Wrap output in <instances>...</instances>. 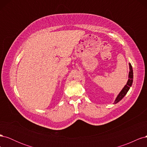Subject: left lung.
Listing matches in <instances>:
<instances>
[{"label":"left lung","instance_id":"8db88e82","mask_svg":"<svg viewBox=\"0 0 147 147\" xmlns=\"http://www.w3.org/2000/svg\"><path fill=\"white\" fill-rule=\"evenodd\" d=\"M129 76H128V80L125 86L122 89V90L120 91V92L117 96V98L115 99L114 104H117L118 102L121 100L123 97L126 96L128 91L129 90L130 87L132 86V84L133 82V70L132 67L131 63H129Z\"/></svg>","mask_w":147,"mask_h":147}]
</instances>
